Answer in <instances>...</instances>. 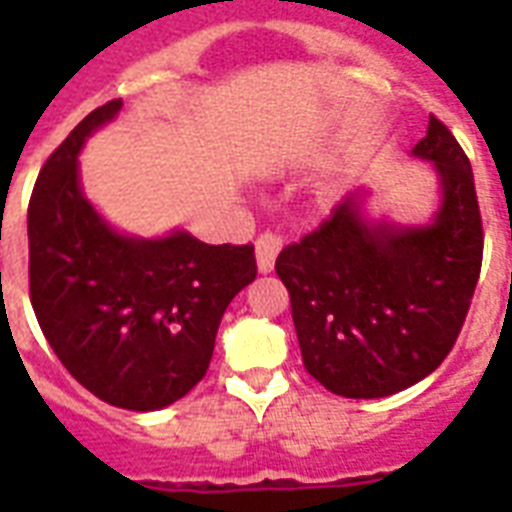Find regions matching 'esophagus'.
<instances>
[{
	"label": "esophagus",
	"instance_id": "1",
	"mask_svg": "<svg viewBox=\"0 0 512 512\" xmlns=\"http://www.w3.org/2000/svg\"><path fill=\"white\" fill-rule=\"evenodd\" d=\"M281 252V239L276 233H260L255 241V257H257V271L271 273L276 255Z\"/></svg>",
	"mask_w": 512,
	"mask_h": 512
}]
</instances>
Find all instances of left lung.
<instances>
[{"mask_svg":"<svg viewBox=\"0 0 512 512\" xmlns=\"http://www.w3.org/2000/svg\"><path fill=\"white\" fill-rule=\"evenodd\" d=\"M412 154L441 183L430 223L369 220L364 193H350L276 257L305 369L337 396L382 398L425 380L454 348L476 292L484 225L468 156L436 116Z\"/></svg>","mask_w":512,"mask_h":512,"instance_id":"1","label":"left lung"}]
</instances>
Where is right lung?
Returning a JSON list of instances; mask_svg holds the SVG:
<instances>
[{
  "label": "right lung",
  "mask_w": 512,
  "mask_h": 512,
  "mask_svg": "<svg viewBox=\"0 0 512 512\" xmlns=\"http://www.w3.org/2000/svg\"><path fill=\"white\" fill-rule=\"evenodd\" d=\"M95 108L44 162L28 201V287L44 337L79 385L130 412H156L207 374L225 308L257 276L252 244L188 231H114L79 185V151L119 114Z\"/></svg>",
  "instance_id": "right-lung-1"
}]
</instances>
